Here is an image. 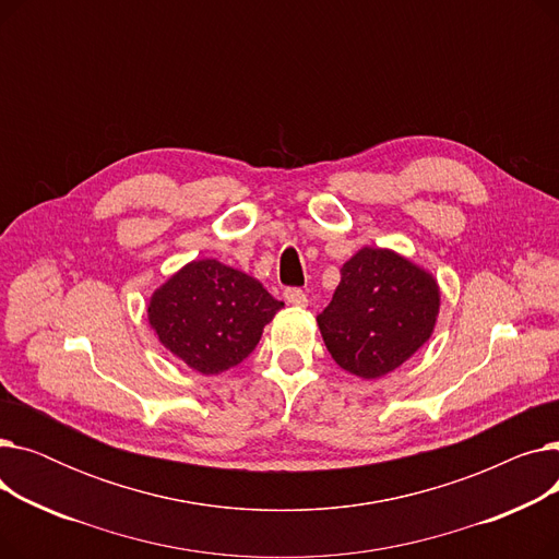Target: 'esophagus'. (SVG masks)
I'll return each instance as SVG.
<instances>
[{"label":"esophagus","instance_id":"obj_1","mask_svg":"<svg viewBox=\"0 0 559 559\" xmlns=\"http://www.w3.org/2000/svg\"><path fill=\"white\" fill-rule=\"evenodd\" d=\"M285 301L292 304V306H297V308H306V306H308L306 292L299 289V287H287V289H285Z\"/></svg>","mask_w":559,"mask_h":559}]
</instances>
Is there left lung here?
Segmentation results:
<instances>
[{"instance_id": "1", "label": "left lung", "mask_w": 559, "mask_h": 559, "mask_svg": "<svg viewBox=\"0 0 559 559\" xmlns=\"http://www.w3.org/2000/svg\"><path fill=\"white\" fill-rule=\"evenodd\" d=\"M340 274L333 301L317 314L329 354L367 380L394 371L435 329V278L403 255L371 247L346 260Z\"/></svg>"}]
</instances>
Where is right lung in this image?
<instances>
[{
  "instance_id": "right-lung-1",
  "label": "right lung",
  "mask_w": 559,
  "mask_h": 559,
  "mask_svg": "<svg viewBox=\"0 0 559 559\" xmlns=\"http://www.w3.org/2000/svg\"><path fill=\"white\" fill-rule=\"evenodd\" d=\"M281 308L255 278L217 260H194L154 292L146 312L163 346L213 376L240 365Z\"/></svg>"
}]
</instances>
